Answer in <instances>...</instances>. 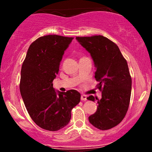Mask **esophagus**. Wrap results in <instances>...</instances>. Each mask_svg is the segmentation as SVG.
<instances>
[{"label": "esophagus", "instance_id": "esophagus-1", "mask_svg": "<svg viewBox=\"0 0 152 152\" xmlns=\"http://www.w3.org/2000/svg\"><path fill=\"white\" fill-rule=\"evenodd\" d=\"M81 101H86L87 100V96L86 95H81Z\"/></svg>", "mask_w": 152, "mask_h": 152}]
</instances>
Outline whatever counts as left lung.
Wrapping results in <instances>:
<instances>
[{"label":"left lung","mask_w":152,"mask_h":152,"mask_svg":"<svg viewBox=\"0 0 152 152\" xmlns=\"http://www.w3.org/2000/svg\"><path fill=\"white\" fill-rule=\"evenodd\" d=\"M76 39L91 54L96 67L95 78L99 81L97 88L102 94L101 99L93 96L87 98L99 104L88 121L99 129H110L124 119L129 106L132 77L126 60L117 45L104 36Z\"/></svg>","instance_id":"left-lung-1"}]
</instances>
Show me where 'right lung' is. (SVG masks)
<instances>
[{"instance_id": "1", "label": "right lung", "mask_w": 152, "mask_h": 152, "mask_svg": "<svg viewBox=\"0 0 152 152\" xmlns=\"http://www.w3.org/2000/svg\"><path fill=\"white\" fill-rule=\"evenodd\" d=\"M74 38L48 35L28 49L20 71V91L31 118L43 129L58 131L70 121L71 110L81 100L76 90L56 91L53 81L63 55Z\"/></svg>"}]
</instances>
